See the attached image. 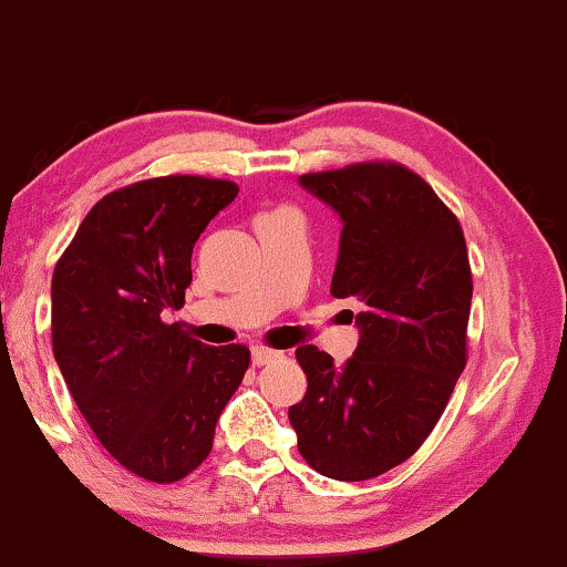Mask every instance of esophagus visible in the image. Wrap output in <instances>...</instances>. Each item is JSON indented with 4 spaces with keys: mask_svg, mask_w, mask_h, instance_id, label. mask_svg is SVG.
<instances>
[{
    "mask_svg": "<svg viewBox=\"0 0 567 567\" xmlns=\"http://www.w3.org/2000/svg\"><path fill=\"white\" fill-rule=\"evenodd\" d=\"M282 358L279 350H271V348H254L250 350V361H254V367H269V363H275Z\"/></svg>",
    "mask_w": 567,
    "mask_h": 567,
    "instance_id": "34e87169",
    "label": "esophagus"
}]
</instances>
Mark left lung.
<instances>
[{
	"instance_id": "8db88e82",
	"label": "left lung",
	"mask_w": 567,
	"mask_h": 567,
	"mask_svg": "<svg viewBox=\"0 0 567 567\" xmlns=\"http://www.w3.org/2000/svg\"><path fill=\"white\" fill-rule=\"evenodd\" d=\"M300 185L340 214L334 298H355L361 340L334 367L296 350L308 379L290 405L298 453L321 476L367 482L405 463L450 403L468 361L474 279L461 221L398 162L306 172Z\"/></svg>"
}]
</instances>
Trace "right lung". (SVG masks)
Segmentation results:
<instances>
[{
  "mask_svg": "<svg viewBox=\"0 0 567 567\" xmlns=\"http://www.w3.org/2000/svg\"><path fill=\"white\" fill-rule=\"evenodd\" d=\"M238 185L148 177L93 204L52 275V348L78 411L110 455L154 484L181 482L212 453L214 429L250 363L162 321L183 308L190 256Z\"/></svg>",
  "mask_w": 567,
  "mask_h": 567,
  "instance_id": "right-lung-1",
  "label": "right lung"
}]
</instances>
